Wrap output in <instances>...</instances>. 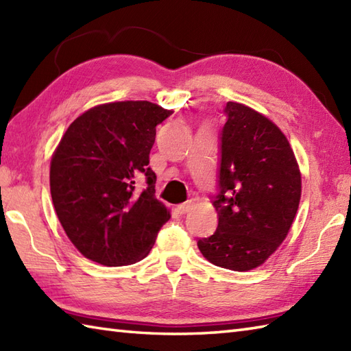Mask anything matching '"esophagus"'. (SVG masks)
<instances>
[{
    "label": "esophagus",
    "instance_id": "obj_1",
    "mask_svg": "<svg viewBox=\"0 0 351 351\" xmlns=\"http://www.w3.org/2000/svg\"><path fill=\"white\" fill-rule=\"evenodd\" d=\"M191 208H193V204H191V200H189V202H184V204L178 205L176 210L180 214H187L191 210Z\"/></svg>",
    "mask_w": 351,
    "mask_h": 351
}]
</instances>
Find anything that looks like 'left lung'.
I'll use <instances>...</instances> for the list:
<instances>
[{"label":"left lung","instance_id":"1","mask_svg":"<svg viewBox=\"0 0 351 351\" xmlns=\"http://www.w3.org/2000/svg\"><path fill=\"white\" fill-rule=\"evenodd\" d=\"M220 132L215 232L197 241L211 264L247 271L285 240L302 195V176L287 137L270 119L238 102L225 107Z\"/></svg>","mask_w":351,"mask_h":351}]
</instances>
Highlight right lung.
I'll return each mask as SVG.
<instances>
[{"label":"right lung","mask_w":351,"mask_h":351,"mask_svg":"<svg viewBox=\"0 0 351 351\" xmlns=\"http://www.w3.org/2000/svg\"><path fill=\"white\" fill-rule=\"evenodd\" d=\"M171 113L147 101L102 104L69 125L52 155L49 187L57 217L93 263L121 267L143 259L170 219L155 197L149 154L156 125Z\"/></svg>","instance_id":"right-lung-1"}]
</instances>
